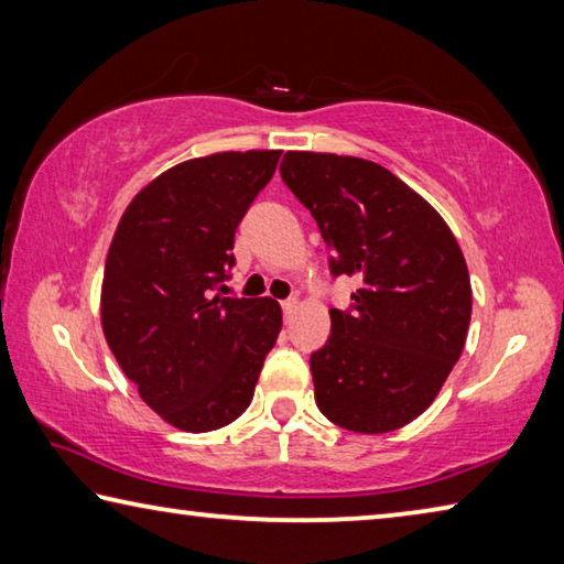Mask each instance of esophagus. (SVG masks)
<instances>
[{"label": "esophagus", "mask_w": 564, "mask_h": 564, "mask_svg": "<svg viewBox=\"0 0 564 564\" xmlns=\"http://www.w3.org/2000/svg\"><path fill=\"white\" fill-rule=\"evenodd\" d=\"M282 312H284V319H292V314L294 312H297V300H294V297H290V300H284L282 302Z\"/></svg>", "instance_id": "esophagus-1"}]
</instances>
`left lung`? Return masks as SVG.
<instances>
[{"label": "left lung", "mask_w": 564, "mask_h": 564, "mask_svg": "<svg viewBox=\"0 0 564 564\" xmlns=\"http://www.w3.org/2000/svg\"><path fill=\"white\" fill-rule=\"evenodd\" d=\"M282 181L329 245V272L357 276L349 310H332L310 357L314 399L337 426L389 433L438 397L468 337L473 292L443 217L379 163L284 153Z\"/></svg>", "instance_id": "obj_1"}]
</instances>
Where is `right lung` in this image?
<instances>
[{"label":"right lung","instance_id":"add662e5","mask_svg":"<svg viewBox=\"0 0 564 564\" xmlns=\"http://www.w3.org/2000/svg\"><path fill=\"white\" fill-rule=\"evenodd\" d=\"M282 151L171 167L126 207L106 257L101 324L118 367L171 426L205 433L250 406L282 329L270 297H223L235 230Z\"/></svg>","mask_w":564,"mask_h":564}]
</instances>
